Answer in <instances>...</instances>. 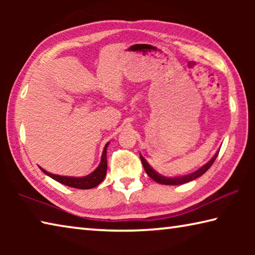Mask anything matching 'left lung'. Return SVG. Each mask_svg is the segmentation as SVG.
Here are the masks:
<instances>
[{"mask_svg": "<svg viewBox=\"0 0 255 255\" xmlns=\"http://www.w3.org/2000/svg\"><path fill=\"white\" fill-rule=\"evenodd\" d=\"M219 153V150L217 153L215 154V156L210 159L208 163H206L204 166H201L199 170H197L196 172H193V173H190L188 175H183V176H176V178H166V176H163L161 174H158L156 171H154L152 167L149 166V164L146 162V159L141 156L140 155V159H141V163H143V166L146 171V173L149 176V178H152L154 181H156V182L161 183V184H169V185H175V184H183V183H187L190 182V181L195 180L197 178H199L202 174L207 172V170L209 169V167L213 165V163L215 162L216 157H217V155Z\"/></svg>", "mask_w": 255, "mask_h": 255, "instance_id": "1", "label": "left lung"}]
</instances>
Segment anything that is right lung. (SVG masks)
Segmentation results:
<instances>
[{
    "label": "right lung",
    "mask_w": 255,
    "mask_h": 255,
    "mask_svg": "<svg viewBox=\"0 0 255 255\" xmlns=\"http://www.w3.org/2000/svg\"><path fill=\"white\" fill-rule=\"evenodd\" d=\"M109 144V143H108ZM108 144L105 146V149H103L101 162L99 164V166L94 170L91 174L83 176V178H72V176H63V175H56L53 173H49V172L42 170L44 173H46L50 178L57 181L59 183H63L68 187L76 188V189H92L97 185L100 184L105 176L107 174V147Z\"/></svg>",
    "instance_id": "1"
}]
</instances>
